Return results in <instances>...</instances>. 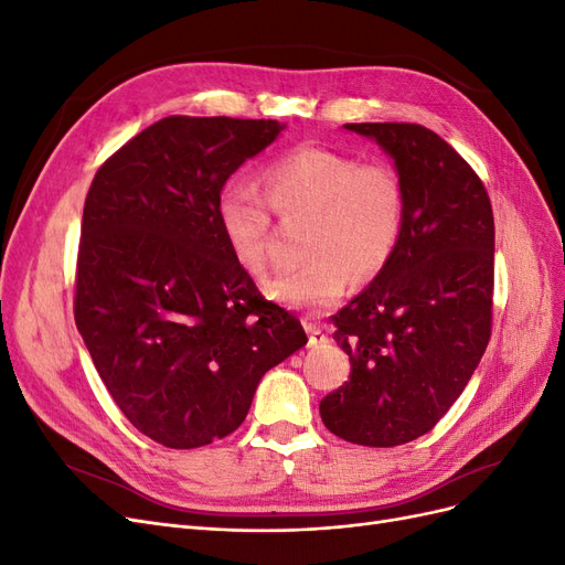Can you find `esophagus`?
<instances>
[{
	"mask_svg": "<svg viewBox=\"0 0 565 565\" xmlns=\"http://www.w3.org/2000/svg\"><path fill=\"white\" fill-rule=\"evenodd\" d=\"M306 330H309V347H320V344H324V341H328V334L322 332L320 324L306 322Z\"/></svg>",
	"mask_w": 565,
	"mask_h": 565,
	"instance_id": "1",
	"label": "esophagus"
}]
</instances>
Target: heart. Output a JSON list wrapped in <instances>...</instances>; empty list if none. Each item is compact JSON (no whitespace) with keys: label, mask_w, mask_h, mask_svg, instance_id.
<instances>
[{"label":"heart","mask_w":565,"mask_h":565,"mask_svg":"<svg viewBox=\"0 0 565 565\" xmlns=\"http://www.w3.org/2000/svg\"><path fill=\"white\" fill-rule=\"evenodd\" d=\"M259 181L264 198L245 181H228L216 195L218 231L249 276L262 278L268 266V207L278 216L311 214L303 243L309 262L268 280L273 299L292 309H324L347 292L351 276L372 280L396 256L405 231V191L393 167L299 146L268 162Z\"/></svg>","instance_id":"b5f03b06"}]
</instances>
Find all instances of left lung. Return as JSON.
<instances>
[{
    "mask_svg": "<svg viewBox=\"0 0 565 565\" xmlns=\"http://www.w3.org/2000/svg\"><path fill=\"white\" fill-rule=\"evenodd\" d=\"M393 160L405 231L391 264L334 316L349 382L320 401L328 429L393 448L431 431L481 363L492 324L494 221L481 179L431 129L344 125Z\"/></svg>",
    "mask_w": 565,
    "mask_h": 565,
    "instance_id": "left-lung-1",
    "label": "left lung"
}]
</instances>
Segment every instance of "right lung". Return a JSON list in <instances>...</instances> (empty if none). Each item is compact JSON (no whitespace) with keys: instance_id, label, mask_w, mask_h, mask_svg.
<instances>
[{"instance_id":"1","label":"right lung","mask_w":565,"mask_h":565,"mask_svg":"<svg viewBox=\"0 0 565 565\" xmlns=\"http://www.w3.org/2000/svg\"><path fill=\"white\" fill-rule=\"evenodd\" d=\"M282 129L164 117L92 181L75 322L117 407L160 446L233 434L264 374L309 341L297 316L259 295L216 224L221 188Z\"/></svg>"}]
</instances>
